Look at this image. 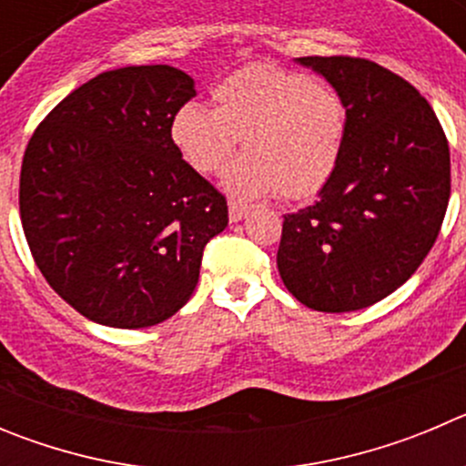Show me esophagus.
Segmentation results:
<instances>
[{
  "label": "esophagus",
  "mask_w": 466,
  "mask_h": 466,
  "mask_svg": "<svg viewBox=\"0 0 466 466\" xmlns=\"http://www.w3.org/2000/svg\"><path fill=\"white\" fill-rule=\"evenodd\" d=\"M247 212H249V208H247V205L236 203V200H230V203H228V219H230V224H238V221L245 219Z\"/></svg>",
  "instance_id": "esophagus-1"
}]
</instances>
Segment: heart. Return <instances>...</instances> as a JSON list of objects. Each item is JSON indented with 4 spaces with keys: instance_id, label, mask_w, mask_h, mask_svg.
<instances>
[{
    "instance_id": "obj_1",
    "label": "heart",
    "mask_w": 466,
    "mask_h": 466,
    "mask_svg": "<svg viewBox=\"0 0 466 466\" xmlns=\"http://www.w3.org/2000/svg\"><path fill=\"white\" fill-rule=\"evenodd\" d=\"M212 100L214 111L198 102L177 111L170 139L200 175L224 170L242 139L247 154L224 175L233 198H310L339 167L348 109L329 84L257 63L214 86Z\"/></svg>"
}]
</instances>
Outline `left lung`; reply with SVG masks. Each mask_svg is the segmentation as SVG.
<instances>
[{
	"instance_id": "1",
	"label": "left lung",
	"mask_w": 466,
	"mask_h": 466,
	"mask_svg": "<svg viewBox=\"0 0 466 466\" xmlns=\"http://www.w3.org/2000/svg\"><path fill=\"white\" fill-rule=\"evenodd\" d=\"M348 109L343 156L319 198L284 214L278 270L319 312H352L397 291L434 247L451 198V151L430 102L364 57H296Z\"/></svg>"
}]
</instances>
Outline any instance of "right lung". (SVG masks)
<instances>
[{
  "instance_id": "obj_1",
  "label": "right lung",
  "mask_w": 466,
  "mask_h": 466,
  "mask_svg": "<svg viewBox=\"0 0 466 466\" xmlns=\"http://www.w3.org/2000/svg\"><path fill=\"white\" fill-rule=\"evenodd\" d=\"M196 97L170 65L97 74L48 114L20 167V221L53 291L105 327L166 322L191 299L228 205L170 139Z\"/></svg>"
}]
</instances>
